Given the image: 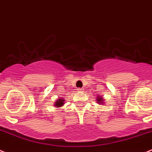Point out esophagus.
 <instances>
[{
  "mask_svg": "<svg viewBox=\"0 0 152 152\" xmlns=\"http://www.w3.org/2000/svg\"><path fill=\"white\" fill-rule=\"evenodd\" d=\"M78 91H83V88H78Z\"/></svg>",
  "mask_w": 152,
  "mask_h": 152,
  "instance_id": "esophagus-1",
  "label": "esophagus"
}]
</instances>
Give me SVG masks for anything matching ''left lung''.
Wrapping results in <instances>:
<instances>
[{
    "mask_svg": "<svg viewBox=\"0 0 152 152\" xmlns=\"http://www.w3.org/2000/svg\"><path fill=\"white\" fill-rule=\"evenodd\" d=\"M102 98H100L99 96H98V98H97V102H99V103H102Z\"/></svg>",
    "mask_w": 152,
    "mask_h": 152,
    "instance_id": "obj_1",
    "label": "left lung"
}]
</instances>
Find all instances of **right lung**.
<instances>
[{"label":"right lung","mask_w":152,"mask_h":152,"mask_svg":"<svg viewBox=\"0 0 152 152\" xmlns=\"http://www.w3.org/2000/svg\"><path fill=\"white\" fill-rule=\"evenodd\" d=\"M63 104H64V99H59L56 102V104H54V105H56V107H60V106H62Z\"/></svg>","instance_id":"right-lung-1"}]
</instances>
